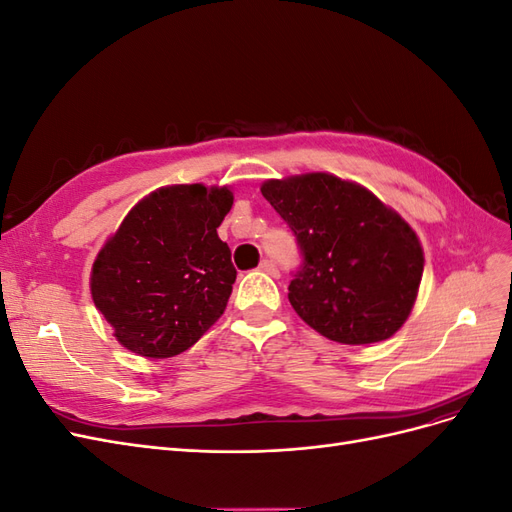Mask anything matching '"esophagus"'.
I'll list each match as a JSON object with an SVG mask.
<instances>
[{"mask_svg": "<svg viewBox=\"0 0 512 512\" xmlns=\"http://www.w3.org/2000/svg\"><path fill=\"white\" fill-rule=\"evenodd\" d=\"M260 271H265L267 275H271V277H277L280 275V269H277V265L273 260H269V258H265L260 262Z\"/></svg>", "mask_w": 512, "mask_h": 512, "instance_id": "34e87169", "label": "esophagus"}]
</instances>
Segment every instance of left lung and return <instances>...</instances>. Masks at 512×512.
<instances>
[{
	"label": "left lung",
	"instance_id": "left-lung-1",
	"mask_svg": "<svg viewBox=\"0 0 512 512\" xmlns=\"http://www.w3.org/2000/svg\"><path fill=\"white\" fill-rule=\"evenodd\" d=\"M297 237L288 301L339 344L389 339L410 316L423 275L414 230L361 185L327 173L260 188Z\"/></svg>",
	"mask_w": 512,
	"mask_h": 512
}]
</instances>
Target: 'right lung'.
<instances>
[{"label": "right lung", "instance_id": "right-lung-1", "mask_svg": "<svg viewBox=\"0 0 512 512\" xmlns=\"http://www.w3.org/2000/svg\"><path fill=\"white\" fill-rule=\"evenodd\" d=\"M232 192L173 185L141 200L91 271V297L128 350L166 359L192 348L228 303L237 269L218 226Z\"/></svg>", "mask_w": 512, "mask_h": 512}]
</instances>
